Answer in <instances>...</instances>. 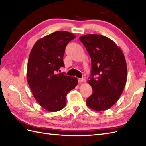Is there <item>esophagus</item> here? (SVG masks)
Masks as SVG:
<instances>
[{
    "mask_svg": "<svg viewBox=\"0 0 146 146\" xmlns=\"http://www.w3.org/2000/svg\"><path fill=\"white\" fill-rule=\"evenodd\" d=\"M86 80L85 78H78V82L79 83H82V82H85Z\"/></svg>",
    "mask_w": 146,
    "mask_h": 146,
    "instance_id": "obj_1",
    "label": "esophagus"
}]
</instances>
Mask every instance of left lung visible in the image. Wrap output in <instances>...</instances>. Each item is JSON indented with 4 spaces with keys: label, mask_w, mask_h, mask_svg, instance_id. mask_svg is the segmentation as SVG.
Masks as SVG:
<instances>
[{
    "label": "left lung",
    "mask_w": 146,
    "mask_h": 146,
    "mask_svg": "<svg viewBox=\"0 0 146 146\" xmlns=\"http://www.w3.org/2000/svg\"><path fill=\"white\" fill-rule=\"evenodd\" d=\"M79 39L92 61L88 83L93 94L86 99V105L95 111L106 110L118 101L125 86L127 68L125 56L112 40L101 35H86Z\"/></svg>",
    "instance_id": "obj_1"
}]
</instances>
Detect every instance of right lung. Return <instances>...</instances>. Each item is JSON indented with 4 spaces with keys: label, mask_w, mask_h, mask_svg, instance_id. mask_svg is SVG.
I'll use <instances>...</instances> for the list:
<instances>
[{
    "label": "right lung",
    "mask_w": 146,
    "mask_h": 146,
    "mask_svg": "<svg viewBox=\"0 0 146 146\" xmlns=\"http://www.w3.org/2000/svg\"><path fill=\"white\" fill-rule=\"evenodd\" d=\"M73 34L59 31L39 39L31 51L27 80L32 94L42 107L54 112L64 107L66 95L78 84L76 77L57 73L64 66L63 59Z\"/></svg>",
    "instance_id": "1"
}]
</instances>
